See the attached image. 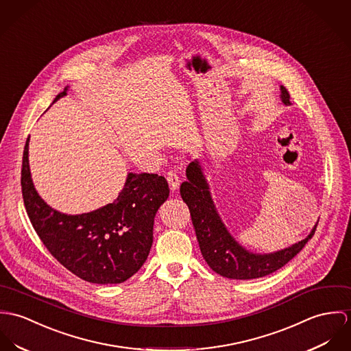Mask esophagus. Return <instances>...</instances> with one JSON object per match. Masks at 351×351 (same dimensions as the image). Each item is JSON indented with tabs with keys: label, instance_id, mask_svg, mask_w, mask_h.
I'll list each match as a JSON object with an SVG mask.
<instances>
[{
	"label": "esophagus",
	"instance_id": "obj_1",
	"mask_svg": "<svg viewBox=\"0 0 351 351\" xmlns=\"http://www.w3.org/2000/svg\"><path fill=\"white\" fill-rule=\"evenodd\" d=\"M167 180H168V184H169V189L172 191H176L180 186V178L178 176V173L175 171H169L167 173Z\"/></svg>",
	"mask_w": 351,
	"mask_h": 351
}]
</instances>
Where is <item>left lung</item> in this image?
<instances>
[{
  "instance_id": "8db88e82",
  "label": "left lung",
  "mask_w": 351,
  "mask_h": 351,
  "mask_svg": "<svg viewBox=\"0 0 351 351\" xmlns=\"http://www.w3.org/2000/svg\"><path fill=\"white\" fill-rule=\"evenodd\" d=\"M280 91L281 102L289 106V93L284 86H280ZM186 176L187 180L180 186V195L190 208L202 256L214 272L223 277L250 280L276 272L306 246L316 230L317 222L304 239L285 249L272 253H253L243 247L225 226L197 158L189 164Z\"/></svg>"
}]
</instances>
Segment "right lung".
<instances>
[{"instance_id":"right-lung-1","label":"right lung","mask_w":351,"mask_h":351,"mask_svg":"<svg viewBox=\"0 0 351 351\" xmlns=\"http://www.w3.org/2000/svg\"><path fill=\"white\" fill-rule=\"evenodd\" d=\"M67 90L53 102L67 95ZM28 154L29 137L23 156V197L48 252L70 272L93 284H119L130 278L151 252L157 210L169 195L167 180L156 173L129 172L114 202L70 215L52 208L38 194Z\"/></svg>"}]
</instances>
